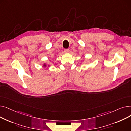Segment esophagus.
<instances>
[{
    "label": "esophagus",
    "mask_w": 131,
    "mask_h": 131,
    "mask_svg": "<svg viewBox=\"0 0 131 131\" xmlns=\"http://www.w3.org/2000/svg\"><path fill=\"white\" fill-rule=\"evenodd\" d=\"M69 51H70L69 49H65L64 50V52L65 53H68V52H69Z\"/></svg>",
    "instance_id": "esophagus-1"
}]
</instances>
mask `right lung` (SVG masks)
<instances>
[{
	"mask_svg": "<svg viewBox=\"0 0 131 131\" xmlns=\"http://www.w3.org/2000/svg\"><path fill=\"white\" fill-rule=\"evenodd\" d=\"M47 66H48V67H50V65H49V64H48V65H47V63H43V67H46Z\"/></svg>",
	"mask_w": 131,
	"mask_h": 131,
	"instance_id": "right-lung-1",
	"label": "right lung"
}]
</instances>
